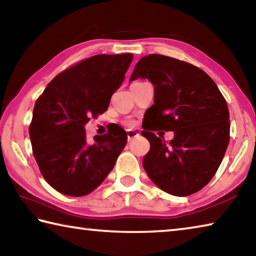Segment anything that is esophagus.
I'll list each match as a JSON object with an SVG mask.
<instances>
[{
    "instance_id": "esophagus-1",
    "label": "esophagus",
    "mask_w": 256,
    "mask_h": 256,
    "mask_svg": "<svg viewBox=\"0 0 256 256\" xmlns=\"http://www.w3.org/2000/svg\"><path fill=\"white\" fill-rule=\"evenodd\" d=\"M138 136V133H136V132H134V131H128V141H131L132 138H134L136 136Z\"/></svg>"
}]
</instances>
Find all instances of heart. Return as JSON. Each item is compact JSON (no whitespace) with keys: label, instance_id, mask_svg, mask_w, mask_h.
Segmentation results:
<instances>
[{"label":"heart","instance_id":"heart-1","mask_svg":"<svg viewBox=\"0 0 256 256\" xmlns=\"http://www.w3.org/2000/svg\"><path fill=\"white\" fill-rule=\"evenodd\" d=\"M126 125H128V126H132L133 123H132V122H128V123H126Z\"/></svg>","mask_w":256,"mask_h":256}]
</instances>
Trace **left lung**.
Wrapping results in <instances>:
<instances>
[{
	"label": "left lung",
	"instance_id": "obj_1",
	"mask_svg": "<svg viewBox=\"0 0 256 256\" xmlns=\"http://www.w3.org/2000/svg\"><path fill=\"white\" fill-rule=\"evenodd\" d=\"M148 79L154 86L149 116L154 126L174 132L164 142L146 128L150 142L144 168L164 192L186 196L209 183L229 144V110L214 81L201 68L184 60L151 54L134 68L130 81Z\"/></svg>",
	"mask_w": 256,
	"mask_h": 256
}]
</instances>
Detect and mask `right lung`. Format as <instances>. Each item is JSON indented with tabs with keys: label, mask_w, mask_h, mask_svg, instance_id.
<instances>
[{
	"label": "right lung",
	"mask_w": 256,
	"mask_h": 256,
	"mask_svg": "<svg viewBox=\"0 0 256 256\" xmlns=\"http://www.w3.org/2000/svg\"><path fill=\"white\" fill-rule=\"evenodd\" d=\"M132 54H100L60 72L37 99L29 126L34 157L52 188L68 196L92 193L114 168L126 144L116 128L88 144L84 125L102 114L123 84Z\"/></svg>",
	"instance_id": "right-lung-1"
}]
</instances>
